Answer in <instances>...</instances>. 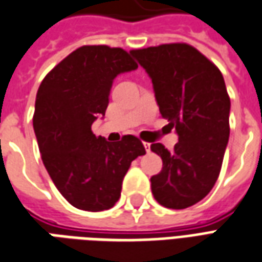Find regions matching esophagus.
I'll list each match as a JSON object with an SVG mask.
<instances>
[{
	"label": "esophagus",
	"mask_w": 262,
	"mask_h": 262,
	"mask_svg": "<svg viewBox=\"0 0 262 262\" xmlns=\"http://www.w3.org/2000/svg\"><path fill=\"white\" fill-rule=\"evenodd\" d=\"M144 146H145V151L149 154V152H151V144H148V142H144Z\"/></svg>",
	"instance_id": "obj_1"
}]
</instances>
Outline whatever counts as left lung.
I'll return each mask as SVG.
<instances>
[{"label": "left lung", "instance_id": "8db88e82", "mask_svg": "<svg viewBox=\"0 0 262 262\" xmlns=\"http://www.w3.org/2000/svg\"><path fill=\"white\" fill-rule=\"evenodd\" d=\"M151 77L159 111L179 142L170 152L152 144L162 170L151 178L152 194L168 209L196 205L216 183L229 142L230 97L222 72L187 43L129 52Z\"/></svg>", "mask_w": 262, "mask_h": 262}]
</instances>
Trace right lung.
Returning a JSON list of instances; mask_svg holds the SVG:
<instances>
[{"mask_svg":"<svg viewBox=\"0 0 262 262\" xmlns=\"http://www.w3.org/2000/svg\"><path fill=\"white\" fill-rule=\"evenodd\" d=\"M137 68L121 48L81 46L39 86L33 129L42 161L57 190L80 210L111 209L131 162L145 154L134 135L108 142L92 131L93 122L105 114L114 79Z\"/></svg>","mask_w":262,"mask_h":262,"instance_id":"right-lung-1","label":"right lung"}]
</instances>
